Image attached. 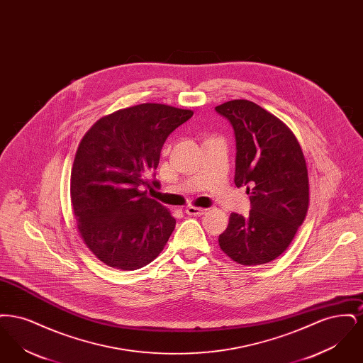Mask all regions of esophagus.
I'll return each mask as SVG.
<instances>
[{"mask_svg": "<svg viewBox=\"0 0 363 363\" xmlns=\"http://www.w3.org/2000/svg\"><path fill=\"white\" fill-rule=\"evenodd\" d=\"M206 211L207 209H204V208L191 207V206L186 208V213L191 215V216H201V215L206 213Z\"/></svg>", "mask_w": 363, "mask_h": 363, "instance_id": "34e87169", "label": "esophagus"}]
</instances>
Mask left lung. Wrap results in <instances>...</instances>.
I'll list each match as a JSON object with an SVG mask.
<instances>
[{"label": "left lung", "mask_w": 363, "mask_h": 363, "mask_svg": "<svg viewBox=\"0 0 363 363\" xmlns=\"http://www.w3.org/2000/svg\"><path fill=\"white\" fill-rule=\"evenodd\" d=\"M231 122L237 140L235 185L246 186L252 209L231 213L219 235L222 252L241 265L279 257L293 242L309 209V177L291 129L259 104L234 99L215 107Z\"/></svg>", "instance_id": "obj_1"}]
</instances>
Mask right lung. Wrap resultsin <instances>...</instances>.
<instances>
[{"label":"right lung","mask_w":363,"mask_h":363,"mask_svg":"<svg viewBox=\"0 0 363 363\" xmlns=\"http://www.w3.org/2000/svg\"><path fill=\"white\" fill-rule=\"evenodd\" d=\"M191 110L141 104L95 122L82 138L70 174V203L86 247L107 267L133 271L160 255L175 227L147 190L160 150Z\"/></svg>","instance_id":"right-lung-1"}]
</instances>
